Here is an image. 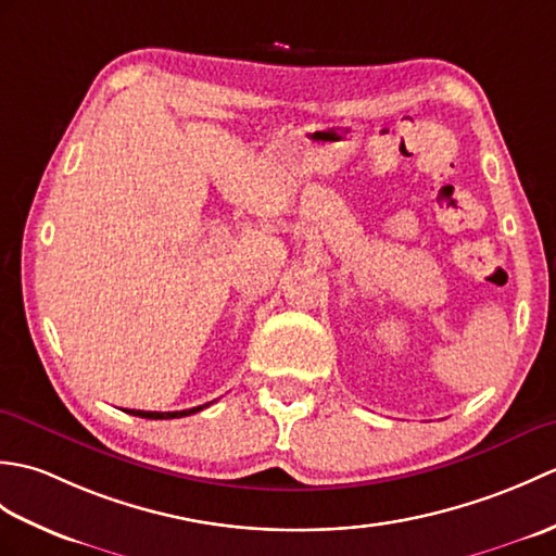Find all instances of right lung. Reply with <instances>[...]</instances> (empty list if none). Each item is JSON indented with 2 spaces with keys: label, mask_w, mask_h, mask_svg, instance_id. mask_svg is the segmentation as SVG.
I'll list each match as a JSON object with an SVG mask.
<instances>
[{
  "label": "right lung",
  "mask_w": 556,
  "mask_h": 556,
  "mask_svg": "<svg viewBox=\"0 0 556 556\" xmlns=\"http://www.w3.org/2000/svg\"><path fill=\"white\" fill-rule=\"evenodd\" d=\"M210 404H203V406H195V408H186V410H172V413H162V410H126L131 413V416H140V418H150V420H169V418H184V416H191V413H198L207 408Z\"/></svg>",
  "instance_id": "obj_1"
}]
</instances>
